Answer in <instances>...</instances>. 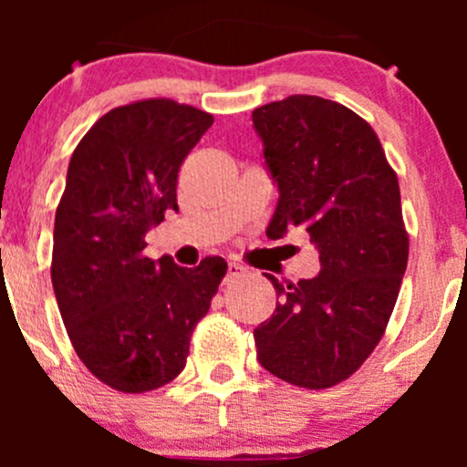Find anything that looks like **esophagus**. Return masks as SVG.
<instances>
[{
	"label": "esophagus",
	"mask_w": 467,
	"mask_h": 467,
	"mask_svg": "<svg viewBox=\"0 0 467 467\" xmlns=\"http://www.w3.org/2000/svg\"><path fill=\"white\" fill-rule=\"evenodd\" d=\"M244 275H245V267L239 265V264H233V261H230V264H228V272H226V278H223V281L233 283L234 278H239V276H244Z\"/></svg>",
	"instance_id": "obj_1"
}]
</instances>
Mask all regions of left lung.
Wrapping results in <instances>:
<instances>
[{"instance_id": "1", "label": "left lung", "mask_w": 467, "mask_h": 467, "mask_svg": "<svg viewBox=\"0 0 467 467\" xmlns=\"http://www.w3.org/2000/svg\"><path fill=\"white\" fill-rule=\"evenodd\" d=\"M252 127L278 189L267 237L309 233L320 272L276 289L254 329L256 358L276 378L327 389L360 368L382 337L409 261L398 175L367 120L320 96L256 107Z\"/></svg>"}]
</instances>
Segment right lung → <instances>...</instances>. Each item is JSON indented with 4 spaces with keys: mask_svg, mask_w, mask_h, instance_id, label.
<instances>
[{
    "mask_svg": "<svg viewBox=\"0 0 467 467\" xmlns=\"http://www.w3.org/2000/svg\"><path fill=\"white\" fill-rule=\"evenodd\" d=\"M213 116L169 99L107 111L67 166L55 217L52 287L74 349L107 387L147 393L186 367L195 325L228 265L182 267L142 254L144 237L178 211L180 166Z\"/></svg>",
    "mask_w": 467,
    "mask_h": 467,
    "instance_id": "1",
    "label": "right lung"
}]
</instances>
